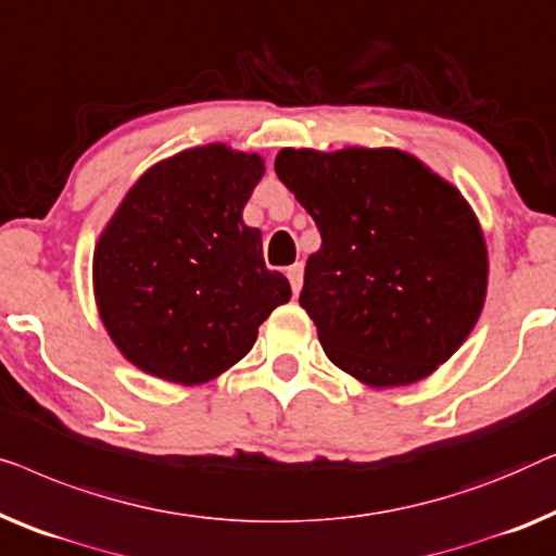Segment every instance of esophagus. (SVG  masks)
Segmentation results:
<instances>
[{"label": "esophagus", "instance_id": "esophagus-1", "mask_svg": "<svg viewBox=\"0 0 556 556\" xmlns=\"http://www.w3.org/2000/svg\"><path fill=\"white\" fill-rule=\"evenodd\" d=\"M302 275H304L302 264H292V267H287V277H289V285H292L294 294H300V289H302Z\"/></svg>", "mask_w": 556, "mask_h": 556}]
</instances>
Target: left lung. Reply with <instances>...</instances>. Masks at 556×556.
Wrapping results in <instances>:
<instances>
[{"label":"left lung","mask_w":556,"mask_h":556,"mask_svg":"<svg viewBox=\"0 0 556 556\" xmlns=\"http://www.w3.org/2000/svg\"><path fill=\"white\" fill-rule=\"evenodd\" d=\"M275 170L323 237L300 304L325 355L370 388L433 375L486 302L489 252L471 203L401 148H281Z\"/></svg>","instance_id":"8db88e82"}]
</instances>
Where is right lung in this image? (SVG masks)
I'll use <instances>...</instances> for the list:
<instances>
[{"instance_id": "1", "label": "right lung", "mask_w": 556, "mask_h": 556, "mask_svg": "<svg viewBox=\"0 0 556 556\" xmlns=\"http://www.w3.org/2000/svg\"><path fill=\"white\" fill-rule=\"evenodd\" d=\"M262 176L260 153L189 148L148 168L100 231L96 304L138 370L178 386L214 380L289 302L287 277L264 264L262 231L241 218Z\"/></svg>"}]
</instances>
